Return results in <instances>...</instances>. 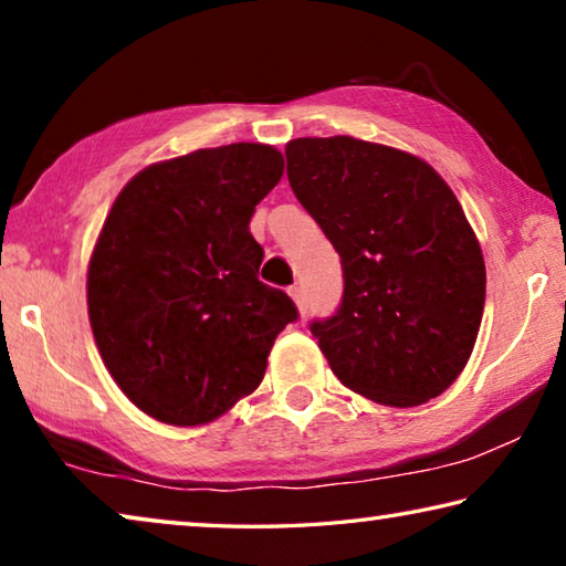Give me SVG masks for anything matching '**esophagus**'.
I'll list each match as a JSON object with an SVG mask.
<instances>
[{"instance_id": "esophagus-1", "label": "esophagus", "mask_w": 566, "mask_h": 566, "mask_svg": "<svg viewBox=\"0 0 566 566\" xmlns=\"http://www.w3.org/2000/svg\"><path fill=\"white\" fill-rule=\"evenodd\" d=\"M290 296L294 300L296 310H300V314L304 317V314H306V294H304V290H302V284H294L292 290H290Z\"/></svg>"}]
</instances>
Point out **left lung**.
Listing matches in <instances>:
<instances>
[{
	"mask_svg": "<svg viewBox=\"0 0 566 566\" xmlns=\"http://www.w3.org/2000/svg\"><path fill=\"white\" fill-rule=\"evenodd\" d=\"M286 177L342 256L344 296L312 324L344 387L419 407L462 375L484 312L486 270L464 209L409 151L354 137H302Z\"/></svg>",
	"mask_w": 566,
	"mask_h": 566,
	"instance_id": "left-lung-1",
	"label": "left lung"
}]
</instances>
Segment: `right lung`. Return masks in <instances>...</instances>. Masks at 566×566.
<instances>
[{"label": "right lung", "mask_w": 566, "mask_h": 566, "mask_svg": "<svg viewBox=\"0 0 566 566\" xmlns=\"http://www.w3.org/2000/svg\"><path fill=\"white\" fill-rule=\"evenodd\" d=\"M282 151L237 142L157 161L114 199L87 270L104 367L134 407L197 427L260 387L296 306L256 274L254 207L282 179Z\"/></svg>", "instance_id": "add662e5"}]
</instances>
